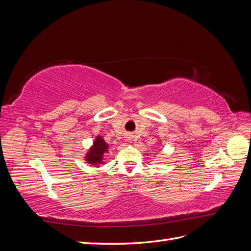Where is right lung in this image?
<instances>
[{
	"mask_svg": "<svg viewBox=\"0 0 251 251\" xmlns=\"http://www.w3.org/2000/svg\"><path fill=\"white\" fill-rule=\"evenodd\" d=\"M108 144L104 142V140L98 136L96 137L93 147L91 148L89 151V153L86 156V160L90 164H94L97 165L98 163H100L102 161V156L104 153H107L108 151Z\"/></svg>",
	"mask_w": 251,
	"mask_h": 251,
	"instance_id": "1",
	"label": "right lung"
}]
</instances>
